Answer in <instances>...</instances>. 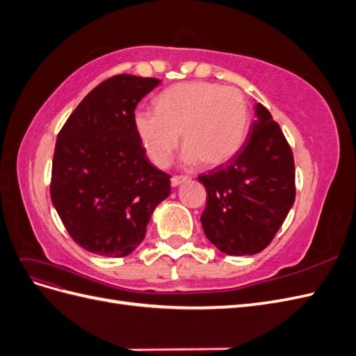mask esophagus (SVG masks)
<instances>
[{
  "instance_id": "esophagus-1",
  "label": "esophagus",
  "mask_w": 356,
  "mask_h": 356,
  "mask_svg": "<svg viewBox=\"0 0 356 356\" xmlns=\"http://www.w3.org/2000/svg\"><path fill=\"white\" fill-rule=\"evenodd\" d=\"M187 179H188L187 177H172L170 186H172V187H178V186L182 184V182H186Z\"/></svg>"
}]
</instances>
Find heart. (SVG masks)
Returning <instances> with one entry per match:
<instances>
[{"instance_id":"obj_1","label":"heart","mask_w":356,"mask_h":356,"mask_svg":"<svg viewBox=\"0 0 356 356\" xmlns=\"http://www.w3.org/2000/svg\"><path fill=\"white\" fill-rule=\"evenodd\" d=\"M248 106L234 89L209 83H184L161 92L156 111L138 110L134 124L149 159L166 168L182 144L184 165L200 160L209 166L229 161L242 147L248 131Z\"/></svg>"}]
</instances>
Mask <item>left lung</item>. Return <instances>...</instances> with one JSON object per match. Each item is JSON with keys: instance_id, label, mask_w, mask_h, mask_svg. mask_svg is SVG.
Segmentation results:
<instances>
[{"instance_id": "8db88e82", "label": "left lung", "mask_w": 356, "mask_h": 356, "mask_svg": "<svg viewBox=\"0 0 356 356\" xmlns=\"http://www.w3.org/2000/svg\"><path fill=\"white\" fill-rule=\"evenodd\" d=\"M255 117L229 163L199 177L208 193L203 232L227 255L263 251L296 200L293 152L266 106L255 104Z\"/></svg>"}]
</instances>
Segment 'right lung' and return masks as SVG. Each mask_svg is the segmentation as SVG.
Listing matches in <instances>:
<instances>
[{
  "instance_id": "1",
  "label": "right lung",
  "mask_w": 356,
  "mask_h": 356,
  "mask_svg": "<svg viewBox=\"0 0 356 356\" xmlns=\"http://www.w3.org/2000/svg\"><path fill=\"white\" fill-rule=\"evenodd\" d=\"M159 84L114 75L86 96L58 135L51 203L86 251L114 258L134 252L170 195V177L149 163L134 124L138 102Z\"/></svg>"
}]
</instances>
